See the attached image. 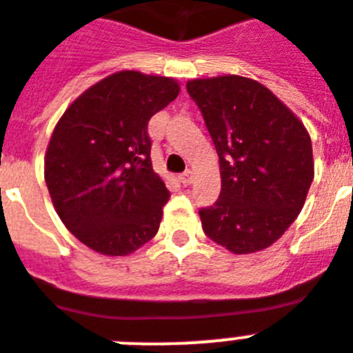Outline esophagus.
<instances>
[{"instance_id": "obj_1", "label": "esophagus", "mask_w": 353, "mask_h": 353, "mask_svg": "<svg viewBox=\"0 0 353 353\" xmlns=\"http://www.w3.org/2000/svg\"><path fill=\"white\" fill-rule=\"evenodd\" d=\"M192 179H194V173L191 170H185L182 174H179V180L182 182V185H191Z\"/></svg>"}]
</instances>
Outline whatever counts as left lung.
<instances>
[{
    "instance_id": "8db88e82",
    "label": "left lung",
    "mask_w": 353,
    "mask_h": 353,
    "mask_svg": "<svg viewBox=\"0 0 353 353\" xmlns=\"http://www.w3.org/2000/svg\"><path fill=\"white\" fill-rule=\"evenodd\" d=\"M221 170L216 203L200 209L207 237L234 254L273 245L296 219L314 179L305 126L270 89L245 77L188 82Z\"/></svg>"
}]
</instances>
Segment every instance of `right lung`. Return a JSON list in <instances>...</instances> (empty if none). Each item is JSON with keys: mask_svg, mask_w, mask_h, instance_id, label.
<instances>
[{"mask_svg": "<svg viewBox=\"0 0 353 353\" xmlns=\"http://www.w3.org/2000/svg\"><path fill=\"white\" fill-rule=\"evenodd\" d=\"M180 92L173 78L119 71L60 117L44 179L57 214L83 245L128 255L159 230L170 191L152 168L148 121Z\"/></svg>", "mask_w": 353, "mask_h": 353, "instance_id": "add662e5", "label": "right lung"}]
</instances>
